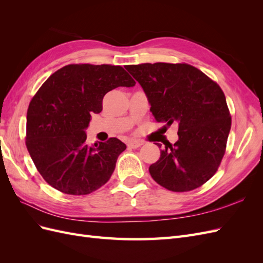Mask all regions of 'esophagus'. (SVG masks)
I'll return each instance as SVG.
<instances>
[{
  "mask_svg": "<svg viewBox=\"0 0 263 263\" xmlns=\"http://www.w3.org/2000/svg\"><path fill=\"white\" fill-rule=\"evenodd\" d=\"M142 145L141 141H137V140H130L127 142V147L132 148V149H137Z\"/></svg>",
  "mask_w": 263,
  "mask_h": 263,
  "instance_id": "1",
  "label": "esophagus"
}]
</instances>
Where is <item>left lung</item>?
I'll list each match as a JSON object with an SVG mask.
<instances>
[{
  "label": "left lung",
  "instance_id": "1",
  "mask_svg": "<svg viewBox=\"0 0 263 263\" xmlns=\"http://www.w3.org/2000/svg\"><path fill=\"white\" fill-rule=\"evenodd\" d=\"M126 70L147 94L156 122L164 124L161 129L179 124V140L165 145L149 166L150 176L173 192L202 186L219 168L232 126L220 86L184 62L140 63Z\"/></svg>",
  "mask_w": 263,
  "mask_h": 263
}]
</instances>
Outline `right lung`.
<instances>
[{"mask_svg":"<svg viewBox=\"0 0 263 263\" xmlns=\"http://www.w3.org/2000/svg\"><path fill=\"white\" fill-rule=\"evenodd\" d=\"M121 66L72 63L55 71L31 99L25 144L44 180L70 195H86L109 180L126 145L112 137L86 145L91 114L103 109L104 95L134 86Z\"/></svg>","mask_w":263,"mask_h":263,"instance_id":"1","label":"right lung"}]
</instances>
